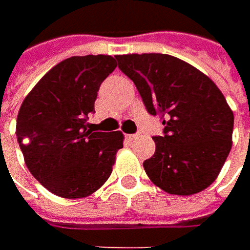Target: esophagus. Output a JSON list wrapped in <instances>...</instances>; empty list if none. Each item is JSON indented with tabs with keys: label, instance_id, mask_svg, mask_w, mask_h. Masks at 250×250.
Wrapping results in <instances>:
<instances>
[{
	"label": "esophagus",
	"instance_id": "1",
	"mask_svg": "<svg viewBox=\"0 0 250 250\" xmlns=\"http://www.w3.org/2000/svg\"><path fill=\"white\" fill-rule=\"evenodd\" d=\"M126 138H128L129 140H135V139H138V135H128Z\"/></svg>",
	"mask_w": 250,
	"mask_h": 250
}]
</instances>
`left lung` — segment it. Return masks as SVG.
Returning a JSON list of instances; mask_svg holds the SVG:
<instances>
[{
  "label": "left lung",
  "mask_w": 250,
  "mask_h": 250,
  "mask_svg": "<svg viewBox=\"0 0 250 250\" xmlns=\"http://www.w3.org/2000/svg\"><path fill=\"white\" fill-rule=\"evenodd\" d=\"M151 115L163 114L164 136L145 160L150 181L164 192L190 196L218 177L232 146L234 112L207 75L168 54L117 55Z\"/></svg>",
  "instance_id": "8db88e82"
}]
</instances>
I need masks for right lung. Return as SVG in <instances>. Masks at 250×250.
<instances>
[{
	"label": "right lung",
	"instance_id": "right-lung-1",
	"mask_svg": "<svg viewBox=\"0 0 250 250\" xmlns=\"http://www.w3.org/2000/svg\"><path fill=\"white\" fill-rule=\"evenodd\" d=\"M115 68V58L104 54L66 58L44 75L19 108L16 138L24 164L57 196H90L110 178L124 135L93 132L86 120L101 82Z\"/></svg>",
	"mask_w": 250,
	"mask_h": 250
}]
</instances>
